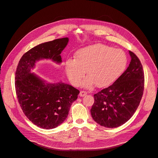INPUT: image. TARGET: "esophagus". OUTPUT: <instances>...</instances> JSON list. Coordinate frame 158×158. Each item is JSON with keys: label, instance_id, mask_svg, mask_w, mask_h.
Returning <instances> with one entry per match:
<instances>
[{"label": "esophagus", "instance_id": "obj_1", "mask_svg": "<svg viewBox=\"0 0 158 158\" xmlns=\"http://www.w3.org/2000/svg\"><path fill=\"white\" fill-rule=\"evenodd\" d=\"M87 95V92H85V91H81V92H80V94L79 95L80 97H84V96H85V95Z\"/></svg>", "mask_w": 158, "mask_h": 158}]
</instances>
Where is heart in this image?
Instances as JSON below:
<instances>
[{"label":"heart","instance_id":"heart-1","mask_svg":"<svg viewBox=\"0 0 158 158\" xmlns=\"http://www.w3.org/2000/svg\"><path fill=\"white\" fill-rule=\"evenodd\" d=\"M75 57L66 60V74L72 84L79 85L87 71L89 76L83 83L87 88H92L95 84L98 88L113 84L125 70L128 61L122 50L101 44L79 50Z\"/></svg>","mask_w":158,"mask_h":158}]
</instances>
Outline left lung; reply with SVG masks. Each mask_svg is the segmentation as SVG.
Instances as JSON below:
<instances>
[{"label":"left lung","mask_w":158,"mask_h":158,"mask_svg":"<svg viewBox=\"0 0 158 158\" xmlns=\"http://www.w3.org/2000/svg\"><path fill=\"white\" fill-rule=\"evenodd\" d=\"M131 63L116 82L94 94L90 110L101 126L116 128L130 119L139 106L144 89V74L138 56L129 51Z\"/></svg>","instance_id":"1"}]
</instances>
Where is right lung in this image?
I'll list each match as a JSON object with an SVG mask.
<instances>
[{
  "instance_id": "1",
  "label": "right lung",
  "mask_w": 158,
  "mask_h": 158,
  "mask_svg": "<svg viewBox=\"0 0 158 158\" xmlns=\"http://www.w3.org/2000/svg\"><path fill=\"white\" fill-rule=\"evenodd\" d=\"M69 40L64 37L38 45L26 52L17 66L15 88L18 102L27 118L41 128L52 129L63 123L80 92L61 82H47L31 70L41 59L60 63L61 52Z\"/></svg>"
}]
</instances>
